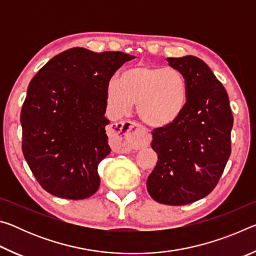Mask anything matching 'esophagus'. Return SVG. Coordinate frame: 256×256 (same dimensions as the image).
<instances>
[{
    "mask_svg": "<svg viewBox=\"0 0 256 256\" xmlns=\"http://www.w3.org/2000/svg\"><path fill=\"white\" fill-rule=\"evenodd\" d=\"M112 146L122 151L141 149L148 146L151 140L150 133L144 126L133 120H120L112 125Z\"/></svg>",
    "mask_w": 256,
    "mask_h": 256,
    "instance_id": "34e87169",
    "label": "esophagus"
}]
</instances>
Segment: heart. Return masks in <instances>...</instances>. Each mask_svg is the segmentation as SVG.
I'll return each instance as SVG.
<instances>
[{
    "mask_svg": "<svg viewBox=\"0 0 256 256\" xmlns=\"http://www.w3.org/2000/svg\"><path fill=\"white\" fill-rule=\"evenodd\" d=\"M188 86L183 72L175 68L138 66L110 80L106 94L110 110L120 115L136 104V112L146 124L164 126L178 118L188 102Z\"/></svg>",
    "mask_w": 256,
    "mask_h": 256,
    "instance_id": "obj_1",
    "label": "heart"
}]
</instances>
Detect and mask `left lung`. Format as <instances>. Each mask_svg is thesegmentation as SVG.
I'll list each match as a JSON object with an SVG mask.
<instances>
[{"instance_id":"left-lung-1","label":"left lung","mask_w":256,"mask_h":256,"mask_svg":"<svg viewBox=\"0 0 256 256\" xmlns=\"http://www.w3.org/2000/svg\"><path fill=\"white\" fill-rule=\"evenodd\" d=\"M167 60L188 80V102L174 122L154 128L158 162L146 188L159 203L184 206L218 184L232 152L234 118L226 89L202 60L188 55Z\"/></svg>"}]
</instances>
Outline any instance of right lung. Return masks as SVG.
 Instances as JSON below:
<instances>
[{
    "mask_svg": "<svg viewBox=\"0 0 256 256\" xmlns=\"http://www.w3.org/2000/svg\"><path fill=\"white\" fill-rule=\"evenodd\" d=\"M132 58L74 47L50 60L30 81L20 115L22 152L46 192L71 200L97 192L98 164L110 152L107 84Z\"/></svg>",
    "mask_w": 256,
    "mask_h": 256,
    "instance_id": "add662e5",
    "label": "right lung"
}]
</instances>
